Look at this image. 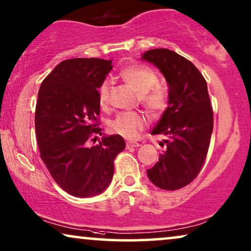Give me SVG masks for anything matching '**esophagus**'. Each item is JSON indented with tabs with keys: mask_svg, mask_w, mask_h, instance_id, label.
<instances>
[{
	"mask_svg": "<svg viewBox=\"0 0 251 251\" xmlns=\"http://www.w3.org/2000/svg\"><path fill=\"white\" fill-rule=\"evenodd\" d=\"M141 145H140V143H138V142H127L126 143V147H127V148H136V147H140Z\"/></svg>",
	"mask_w": 251,
	"mask_h": 251,
	"instance_id": "1",
	"label": "esophagus"
}]
</instances>
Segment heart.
Returning a JSON list of instances; mask_svg holds the SVG:
<instances>
[{
	"label": "heart",
	"mask_w": 251,
	"mask_h": 251,
	"mask_svg": "<svg viewBox=\"0 0 251 251\" xmlns=\"http://www.w3.org/2000/svg\"><path fill=\"white\" fill-rule=\"evenodd\" d=\"M122 78L140 94V102L153 117H159L169 106V92L159 85V76L155 70L143 64H132L120 71ZM110 86L103 81L99 87V102L104 106L109 101ZM147 118L141 112L119 113L111 123V129L126 139L138 138L146 127Z\"/></svg>",
	"instance_id": "b5f03b06"
}]
</instances>
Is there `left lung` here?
<instances>
[{
	"mask_svg": "<svg viewBox=\"0 0 251 251\" xmlns=\"http://www.w3.org/2000/svg\"><path fill=\"white\" fill-rule=\"evenodd\" d=\"M142 59L160 70L169 83V106L152 135H165L166 149L147 171L153 185L176 190L189 185L201 171L213 128L208 86L192 62L169 49H151Z\"/></svg>",
	"mask_w": 251,
	"mask_h": 251,
	"instance_id": "1",
	"label": "left lung"
}]
</instances>
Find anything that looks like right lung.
Instances as JSON below:
<instances>
[{
  "label": "right lung",
  "mask_w": 251,
  "mask_h": 251,
  "mask_svg": "<svg viewBox=\"0 0 251 251\" xmlns=\"http://www.w3.org/2000/svg\"><path fill=\"white\" fill-rule=\"evenodd\" d=\"M112 61L72 58L59 63L43 80L35 108L40 157L56 183L76 198L102 193L111 182L116 156L125 149L122 136L102 135L99 87Z\"/></svg>",
  "instance_id": "obj_1"
}]
</instances>
